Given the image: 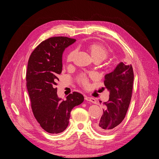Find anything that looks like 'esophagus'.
I'll return each instance as SVG.
<instances>
[{
	"label": "esophagus",
	"mask_w": 159,
	"mask_h": 159,
	"mask_svg": "<svg viewBox=\"0 0 159 159\" xmlns=\"http://www.w3.org/2000/svg\"><path fill=\"white\" fill-rule=\"evenodd\" d=\"M85 100L87 101H89L91 102H92L93 104H96V100L92 97H87L85 96Z\"/></svg>",
	"instance_id": "34e87169"
}]
</instances>
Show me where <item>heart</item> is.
<instances>
[{"mask_svg":"<svg viewBox=\"0 0 159 159\" xmlns=\"http://www.w3.org/2000/svg\"><path fill=\"white\" fill-rule=\"evenodd\" d=\"M84 48L90 54L93 61L96 62L103 61L109 55V52H108L107 48L99 43H93L87 44L84 46ZM75 55V51L70 52L66 56V62L68 63L71 62L73 60ZM89 77L91 78L93 77V75H90ZM78 81L81 86L85 88L88 87L89 85V78L85 74H81L78 78Z\"/></svg>","mask_w":159,"mask_h":159,"instance_id":"heart-1","label":"heart"}]
</instances>
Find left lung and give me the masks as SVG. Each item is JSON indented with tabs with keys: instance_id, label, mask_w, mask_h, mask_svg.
Here are the masks:
<instances>
[{
	"instance_id": "left-lung-1",
	"label": "left lung",
	"mask_w": 159,
	"mask_h": 159,
	"mask_svg": "<svg viewBox=\"0 0 159 159\" xmlns=\"http://www.w3.org/2000/svg\"><path fill=\"white\" fill-rule=\"evenodd\" d=\"M104 78V88L110 91V98L104 103L103 114L95 128L100 132L109 133L118 128L128 110L134 80L132 66L122 62Z\"/></svg>"
}]
</instances>
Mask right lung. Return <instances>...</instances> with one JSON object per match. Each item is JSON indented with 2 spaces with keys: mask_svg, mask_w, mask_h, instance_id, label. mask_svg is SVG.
<instances>
[{
  "mask_svg": "<svg viewBox=\"0 0 159 159\" xmlns=\"http://www.w3.org/2000/svg\"><path fill=\"white\" fill-rule=\"evenodd\" d=\"M75 41L66 37L49 38L39 44L29 58L26 86L32 111L41 128L53 134L66 129L71 110L84 101L83 95L75 91L62 101L55 88L62 72L63 52Z\"/></svg>",
  "mask_w": 159,
  "mask_h": 159,
  "instance_id": "add662e5",
  "label": "right lung"
}]
</instances>
